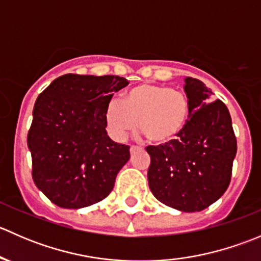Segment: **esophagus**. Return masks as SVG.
Returning <instances> with one entry per match:
<instances>
[{"label": "esophagus", "instance_id": "esophagus-1", "mask_svg": "<svg viewBox=\"0 0 261 261\" xmlns=\"http://www.w3.org/2000/svg\"><path fill=\"white\" fill-rule=\"evenodd\" d=\"M138 149H139V147L135 146V145L130 146V151H131V152H134V151H135V150H138Z\"/></svg>", "mask_w": 261, "mask_h": 261}]
</instances>
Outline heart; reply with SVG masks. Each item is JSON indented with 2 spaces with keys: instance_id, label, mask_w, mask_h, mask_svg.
Segmentation results:
<instances>
[{
  "instance_id": "b5f03b06",
  "label": "heart",
  "mask_w": 261,
  "mask_h": 261,
  "mask_svg": "<svg viewBox=\"0 0 261 261\" xmlns=\"http://www.w3.org/2000/svg\"><path fill=\"white\" fill-rule=\"evenodd\" d=\"M189 97L183 91L155 83L126 89L122 99L112 98L105 109V125L115 140L122 141L138 126L155 145L179 138L191 118Z\"/></svg>"
}]
</instances>
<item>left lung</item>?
<instances>
[{
  "label": "left lung",
  "mask_w": 261,
  "mask_h": 261,
  "mask_svg": "<svg viewBox=\"0 0 261 261\" xmlns=\"http://www.w3.org/2000/svg\"><path fill=\"white\" fill-rule=\"evenodd\" d=\"M192 114L179 138L146 146L147 180L155 198L183 212H198L215 203L231 181L238 143L231 116L203 82L187 77L184 86Z\"/></svg>",
  "instance_id": "1"
}]
</instances>
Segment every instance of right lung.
I'll use <instances>...</instances> for the list:
<instances>
[{
	"label": "right lung",
	"mask_w": 261,
	"mask_h": 261,
	"mask_svg": "<svg viewBox=\"0 0 261 261\" xmlns=\"http://www.w3.org/2000/svg\"><path fill=\"white\" fill-rule=\"evenodd\" d=\"M128 84L118 75L64 74L36 98L28 146L33 179L62 208H82L106 198L130 159V146L109 138L105 109Z\"/></svg>",
	"instance_id": "add662e5"
}]
</instances>
